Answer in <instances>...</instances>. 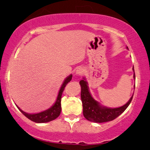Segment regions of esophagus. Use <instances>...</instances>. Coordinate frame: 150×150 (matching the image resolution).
I'll return each instance as SVG.
<instances>
[{
  "instance_id": "esophagus-1",
  "label": "esophagus",
  "mask_w": 150,
  "mask_h": 150,
  "mask_svg": "<svg viewBox=\"0 0 150 150\" xmlns=\"http://www.w3.org/2000/svg\"><path fill=\"white\" fill-rule=\"evenodd\" d=\"M83 71L84 70L82 67H79V68H77L76 71V74L78 76H81L83 74Z\"/></svg>"
}]
</instances>
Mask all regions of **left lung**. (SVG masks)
Returning a JSON list of instances; mask_svg holds the SVG:
<instances>
[{"instance_id": "obj_1", "label": "left lung", "mask_w": 150, "mask_h": 150, "mask_svg": "<svg viewBox=\"0 0 150 150\" xmlns=\"http://www.w3.org/2000/svg\"><path fill=\"white\" fill-rule=\"evenodd\" d=\"M126 48L128 49V47ZM132 69L134 71V78L135 79L134 67ZM80 85L81 86V96L83 107V115L90 122L103 123L115 120L128 108L133 98L132 95L129 101L121 107L114 108H107L101 106L99 102L93 99L89 91L87 83L85 79L80 81Z\"/></svg>"}]
</instances>
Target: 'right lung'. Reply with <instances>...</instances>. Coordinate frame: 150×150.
Here are the masks:
<instances>
[{
	"mask_svg": "<svg viewBox=\"0 0 150 150\" xmlns=\"http://www.w3.org/2000/svg\"><path fill=\"white\" fill-rule=\"evenodd\" d=\"M71 78H72V75L70 74L69 76H67L66 79H65L64 82H63L62 86H61L60 90H59L56 102H55L54 105H53L51 108H49V109H47L46 110H44V111L39 112V113L28 114V113H26L25 112H24L23 110H22L17 105H16V106H17L18 109L20 110V112H21L24 116H26L28 119H29L30 120H31L34 122L46 123V122H50V121L55 120V119L58 117L59 115L61 113V96H62L63 91V90H64L67 84L71 80Z\"/></svg>",
	"mask_w": 150,
	"mask_h": 150,
	"instance_id": "add662e5",
	"label": "right lung"
}]
</instances>
